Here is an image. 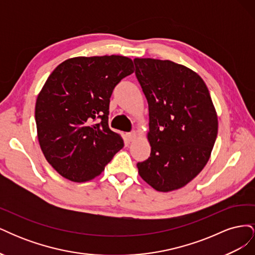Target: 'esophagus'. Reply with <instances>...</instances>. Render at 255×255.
<instances>
[{"instance_id":"obj_1","label":"esophagus","mask_w":255,"mask_h":255,"mask_svg":"<svg viewBox=\"0 0 255 255\" xmlns=\"http://www.w3.org/2000/svg\"><path fill=\"white\" fill-rule=\"evenodd\" d=\"M137 137V133L136 132H130L127 134V138L128 139V141H134Z\"/></svg>"}]
</instances>
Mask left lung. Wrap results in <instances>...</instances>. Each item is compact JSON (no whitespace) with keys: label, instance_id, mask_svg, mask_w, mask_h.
Instances as JSON below:
<instances>
[{"label":"left lung","instance_id":"1","mask_svg":"<svg viewBox=\"0 0 255 255\" xmlns=\"http://www.w3.org/2000/svg\"><path fill=\"white\" fill-rule=\"evenodd\" d=\"M134 64L149 105L151 145L138 173L157 191L182 188L202 171L217 137L210 91L198 73L171 60L135 58Z\"/></svg>","mask_w":255,"mask_h":255}]
</instances>
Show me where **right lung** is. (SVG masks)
Returning a JSON list of instances; mask_svg holds the SVG:
<instances>
[{"label": "right lung", "mask_w": 255, "mask_h": 255, "mask_svg": "<svg viewBox=\"0 0 255 255\" xmlns=\"http://www.w3.org/2000/svg\"><path fill=\"white\" fill-rule=\"evenodd\" d=\"M134 72L130 58L79 56L58 65L37 97V136L48 163L66 179L87 182L100 175L123 148L109 127L110 98Z\"/></svg>", "instance_id": "1"}]
</instances>
